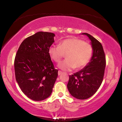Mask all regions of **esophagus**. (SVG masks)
<instances>
[{"instance_id": "obj_1", "label": "esophagus", "mask_w": 122, "mask_h": 122, "mask_svg": "<svg viewBox=\"0 0 122 122\" xmlns=\"http://www.w3.org/2000/svg\"><path fill=\"white\" fill-rule=\"evenodd\" d=\"M62 73V72L61 71H58V75H60Z\"/></svg>"}]
</instances>
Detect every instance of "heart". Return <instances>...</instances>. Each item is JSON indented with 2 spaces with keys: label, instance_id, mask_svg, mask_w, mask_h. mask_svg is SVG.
I'll return each mask as SVG.
<instances>
[{
  "label": "heart",
  "instance_id": "1",
  "mask_svg": "<svg viewBox=\"0 0 122 122\" xmlns=\"http://www.w3.org/2000/svg\"><path fill=\"white\" fill-rule=\"evenodd\" d=\"M92 45L76 38L66 39L59 46L51 45L48 49L51 58L57 63L66 54L67 59L57 66L64 71H71L75 68L78 69L84 68L92 59Z\"/></svg>",
  "mask_w": 122,
  "mask_h": 122
}]
</instances>
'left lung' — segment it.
<instances>
[{
  "label": "left lung",
  "mask_w": 122,
  "mask_h": 122,
  "mask_svg": "<svg viewBox=\"0 0 122 122\" xmlns=\"http://www.w3.org/2000/svg\"><path fill=\"white\" fill-rule=\"evenodd\" d=\"M82 34L86 35L91 41L92 56L83 69L69 76L67 88L74 97L86 100L95 94L101 85L106 61L102 44L89 34L84 33Z\"/></svg>",
  "instance_id": "obj_1"
}]
</instances>
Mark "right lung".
Listing matches in <instances>:
<instances>
[{"mask_svg": "<svg viewBox=\"0 0 122 122\" xmlns=\"http://www.w3.org/2000/svg\"><path fill=\"white\" fill-rule=\"evenodd\" d=\"M54 36L53 33L37 32L22 41L16 54V81L24 94L33 101L48 98L58 76L48 54Z\"/></svg>", "mask_w": 122, "mask_h": 122, "instance_id": "right-lung-1", "label": "right lung"}]
</instances>
